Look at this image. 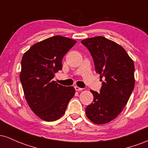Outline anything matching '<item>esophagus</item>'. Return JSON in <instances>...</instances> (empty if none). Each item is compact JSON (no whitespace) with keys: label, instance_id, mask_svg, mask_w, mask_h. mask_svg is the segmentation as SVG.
I'll return each mask as SVG.
<instances>
[{"label":"esophagus","instance_id":"34e87169","mask_svg":"<svg viewBox=\"0 0 148 148\" xmlns=\"http://www.w3.org/2000/svg\"><path fill=\"white\" fill-rule=\"evenodd\" d=\"M75 89L76 91H82V88H80L79 87H77V86H75Z\"/></svg>","mask_w":148,"mask_h":148}]
</instances>
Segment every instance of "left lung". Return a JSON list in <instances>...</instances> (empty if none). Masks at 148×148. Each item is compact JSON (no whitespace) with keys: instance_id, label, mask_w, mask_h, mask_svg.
Instances as JSON below:
<instances>
[{"instance_id":"obj_1","label":"left lung","mask_w":148,"mask_h":148,"mask_svg":"<svg viewBox=\"0 0 148 148\" xmlns=\"http://www.w3.org/2000/svg\"><path fill=\"white\" fill-rule=\"evenodd\" d=\"M81 42L92 54L96 72L105 78L99 94L90 91L94 101L86 108V115L93 123L106 124L121 113L134 90V61L122 46L103 36Z\"/></svg>"}]
</instances>
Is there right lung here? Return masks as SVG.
Instances as JSON below:
<instances>
[{"label":"right lung","instance_id":"obj_1","mask_svg":"<svg viewBox=\"0 0 148 148\" xmlns=\"http://www.w3.org/2000/svg\"><path fill=\"white\" fill-rule=\"evenodd\" d=\"M77 41L55 36L38 42L23 55L19 78L25 99L38 117L57 120L65 113L73 97V87H64L53 80L62 69V59Z\"/></svg>","mask_w":148,"mask_h":148}]
</instances>
